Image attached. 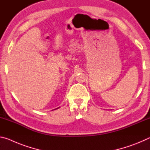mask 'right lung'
<instances>
[{
  "instance_id": "obj_1",
  "label": "right lung",
  "mask_w": 150,
  "mask_h": 150,
  "mask_svg": "<svg viewBox=\"0 0 150 150\" xmlns=\"http://www.w3.org/2000/svg\"><path fill=\"white\" fill-rule=\"evenodd\" d=\"M58 108H59V107L57 108H55V109H54V110H56V109H58Z\"/></svg>"
}]
</instances>
